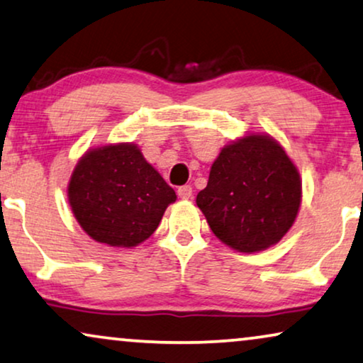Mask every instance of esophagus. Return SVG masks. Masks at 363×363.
Here are the masks:
<instances>
[{
    "mask_svg": "<svg viewBox=\"0 0 363 363\" xmlns=\"http://www.w3.org/2000/svg\"><path fill=\"white\" fill-rule=\"evenodd\" d=\"M178 196L182 198V200H190V198L193 196V188L190 185H183L177 190Z\"/></svg>",
    "mask_w": 363,
    "mask_h": 363,
    "instance_id": "esophagus-1",
    "label": "esophagus"
}]
</instances>
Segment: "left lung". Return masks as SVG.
Segmentation results:
<instances>
[{"label": "left lung", "instance_id": "1", "mask_svg": "<svg viewBox=\"0 0 363 363\" xmlns=\"http://www.w3.org/2000/svg\"><path fill=\"white\" fill-rule=\"evenodd\" d=\"M196 205L225 245L241 252L262 251L296 220L299 172L274 138L252 133L223 148Z\"/></svg>", "mask_w": 363, "mask_h": 363}]
</instances>
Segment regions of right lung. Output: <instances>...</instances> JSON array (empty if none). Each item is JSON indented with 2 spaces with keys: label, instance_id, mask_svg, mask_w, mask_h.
Here are the masks:
<instances>
[{
  "label": "right lung",
  "instance_id": "add662e5",
  "mask_svg": "<svg viewBox=\"0 0 363 363\" xmlns=\"http://www.w3.org/2000/svg\"><path fill=\"white\" fill-rule=\"evenodd\" d=\"M72 213L92 240L132 247L160 225L175 191L133 143L87 152L69 182Z\"/></svg>",
  "mask_w": 363,
  "mask_h": 363
}]
</instances>
